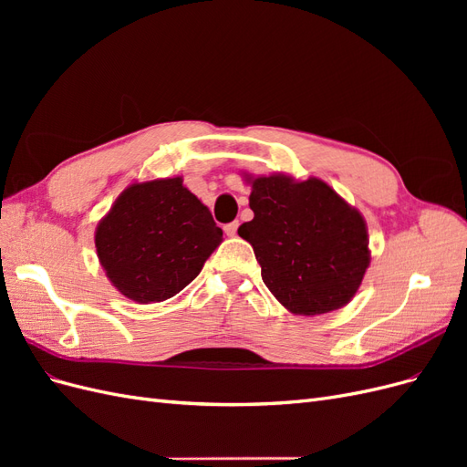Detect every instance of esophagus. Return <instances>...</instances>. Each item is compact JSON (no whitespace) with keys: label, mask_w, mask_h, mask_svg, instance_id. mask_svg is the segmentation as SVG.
Wrapping results in <instances>:
<instances>
[{"label":"esophagus","mask_w":467,"mask_h":467,"mask_svg":"<svg viewBox=\"0 0 467 467\" xmlns=\"http://www.w3.org/2000/svg\"><path fill=\"white\" fill-rule=\"evenodd\" d=\"M237 228H239V222H232V223H225L223 225V232H225V235L234 237L237 234Z\"/></svg>","instance_id":"34e87169"}]
</instances>
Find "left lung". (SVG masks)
<instances>
[{
	"label": "left lung",
	"mask_w": 467,
	"mask_h": 467,
	"mask_svg": "<svg viewBox=\"0 0 467 467\" xmlns=\"http://www.w3.org/2000/svg\"><path fill=\"white\" fill-rule=\"evenodd\" d=\"M253 220L237 234L251 244L261 276L296 316H321L347 306L370 266L364 216L327 182L285 173L253 177Z\"/></svg>",
	"instance_id": "obj_1"
}]
</instances>
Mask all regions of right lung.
I'll use <instances>...</instances> for the list:
<instances>
[{"instance_id":"add662e5","label":"right lung","mask_w":467,"mask_h":467,"mask_svg":"<svg viewBox=\"0 0 467 467\" xmlns=\"http://www.w3.org/2000/svg\"><path fill=\"white\" fill-rule=\"evenodd\" d=\"M220 244L222 230L182 177L132 182L95 230L107 278L136 304L173 298Z\"/></svg>"}]
</instances>
